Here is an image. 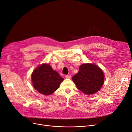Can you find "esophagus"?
<instances>
[{
	"label": "esophagus",
	"mask_w": 132,
	"mask_h": 132,
	"mask_svg": "<svg viewBox=\"0 0 132 132\" xmlns=\"http://www.w3.org/2000/svg\"><path fill=\"white\" fill-rule=\"evenodd\" d=\"M65 78H71V75H65Z\"/></svg>",
	"instance_id": "obj_1"
}]
</instances>
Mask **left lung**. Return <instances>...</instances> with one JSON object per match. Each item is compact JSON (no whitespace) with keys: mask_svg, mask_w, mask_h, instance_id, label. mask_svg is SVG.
Segmentation results:
<instances>
[{"mask_svg":"<svg viewBox=\"0 0 132 132\" xmlns=\"http://www.w3.org/2000/svg\"><path fill=\"white\" fill-rule=\"evenodd\" d=\"M72 80L78 89L84 94H95L102 87L104 75L98 66L90 63L82 64L79 71L72 77Z\"/></svg>","mask_w":132,"mask_h":132,"instance_id":"left-lung-1","label":"left lung"}]
</instances>
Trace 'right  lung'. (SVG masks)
<instances>
[{
  "instance_id": "obj_1",
  "label": "right lung",
  "mask_w": 132,
  "mask_h": 132,
  "mask_svg": "<svg viewBox=\"0 0 132 132\" xmlns=\"http://www.w3.org/2000/svg\"><path fill=\"white\" fill-rule=\"evenodd\" d=\"M34 88L40 93L49 95L57 90L63 78L48 64L38 67L31 75Z\"/></svg>"
}]
</instances>
